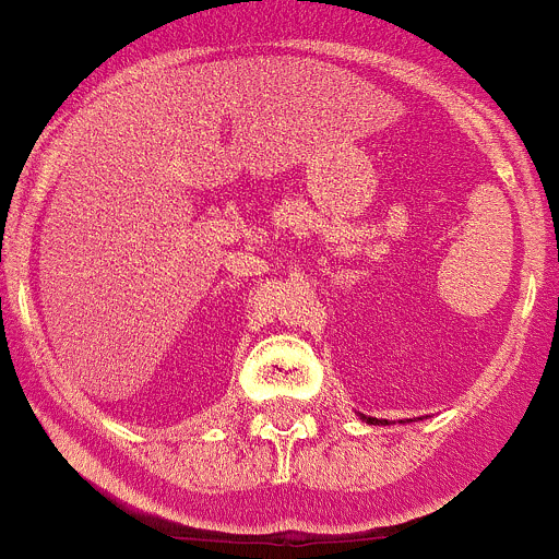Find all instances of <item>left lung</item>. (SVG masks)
Wrapping results in <instances>:
<instances>
[{
  "label": "left lung",
  "mask_w": 559,
  "mask_h": 559,
  "mask_svg": "<svg viewBox=\"0 0 559 559\" xmlns=\"http://www.w3.org/2000/svg\"><path fill=\"white\" fill-rule=\"evenodd\" d=\"M367 424H379V420H376V417H367Z\"/></svg>",
  "instance_id": "8db88e82"
}]
</instances>
